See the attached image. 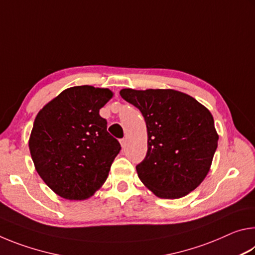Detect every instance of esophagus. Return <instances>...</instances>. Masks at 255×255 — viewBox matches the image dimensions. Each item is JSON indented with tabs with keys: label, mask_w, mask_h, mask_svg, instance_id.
Returning <instances> with one entry per match:
<instances>
[{
	"label": "esophagus",
	"mask_w": 255,
	"mask_h": 255,
	"mask_svg": "<svg viewBox=\"0 0 255 255\" xmlns=\"http://www.w3.org/2000/svg\"><path fill=\"white\" fill-rule=\"evenodd\" d=\"M120 144H122V147L123 148L126 147V145H127V139H126V138H123V139L120 140Z\"/></svg>",
	"instance_id": "34e87169"
}]
</instances>
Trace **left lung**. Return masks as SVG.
<instances>
[{
    "mask_svg": "<svg viewBox=\"0 0 255 255\" xmlns=\"http://www.w3.org/2000/svg\"><path fill=\"white\" fill-rule=\"evenodd\" d=\"M120 96L139 109L147 127V153L136 166L141 182L164 199H178L195 190L209 172L217 148L210 111L170 89H124Z\"/></svg>",
    "mask_w": 255,
    "mask_h": 255,
    "instance_id": "8db88e82",
    "label": "left lung"
}]
</instances>
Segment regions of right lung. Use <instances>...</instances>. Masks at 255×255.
I'll return each mask as SVG.
<instances>
[{"mask_svg":"<svg viewBox=\"0 0 255 255\" xmlns=\"http://www.w3.org/2000/svg\"><path fill=\"white\" fill-rule=\"evenodd\" d=\"M112 98L108 89L73 86L42 108L29 148L36 170L58 196L83 200L101 187L122 149L99 115Z\"/></svg>","mask_w":255,"mask_h":255,"instance_id":"obj_1","label":"right lung"}]
</instances>
